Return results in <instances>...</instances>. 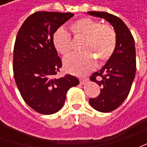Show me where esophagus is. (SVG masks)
<instances>
[{"instance_id":"obj_1","label":"esophagus","mask_w":147,"mask_h":147,"mask_svg":"<svg viewBox=\"0 0 147 147\" xmlns=\"http://www.w3.org/2000/svg\"><path fill=\"white\" fill-rule=\"evenodd\" d=\"M87 83H88V80H87V79H81V80H80V83H81L82 85L86 84Z\"/></svg>"}]
</instances>
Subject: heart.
Segmentation results:
<instances>
[{
  "instance_id": "obj_1",
  "label": "heart",
  "mask_w": 147,
  "mask_h": 147,
  "mask_svg": "<svg viewBox=\"0 0 147 147\" xmlns=\"http://www.w3.org/2000/svg\"><path fill=\"white\" fill-rule=\"evenodd\" d=\"M71 30L75 35L85 38L83 53H71L64 59V65L68 71L83 76L95 67L93 56L102 63L113 53L117 45V34L113 27L102 24L90 18H83L74 22ZM53 43L60 53L66 55L71 50V35L64 27H59L53 35Z\"/></svg>"
}]
</instances>
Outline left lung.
<instances>
[{
  "instance_id": "8db88e82",
  "label": "left lung",
  "mask_w": 147,
  "mask_h": 147,
  "mask_svg": "<svg viewBox=\"0 0 147 147\" xmlns=\"http://www.w3.org/2000/svg\"><path fill=\"white\" fill-rule=\"evenodd\" d=\"M87 14L105 19L117 34L113 53L106 64L90 77V80L102 86V89L97 98L90 99V104L97 111L109 113L124 102L136 76L135 40L126 24L119 17L104 11H87Z\"/></svg>"
}]
</instances>
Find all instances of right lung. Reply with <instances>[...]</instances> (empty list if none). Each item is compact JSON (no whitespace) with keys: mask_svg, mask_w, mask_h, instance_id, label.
Listing matches in <instances>:
<instances>
[{"mask_svg":"<svg viewBox=\"0 0 147 147\" xmlns=\"http://www.w3.org/2000/svg\"><path fill=\"white\" fill-rule=\"evenodd\" d=\"M73 13L37 11L24 21L16 39L13 71L25 102L39 113L49 115L64 106L67 90L79 85L76 76L54 78L62 66L53 35Z\"/></svg>","mask_w":147,"mask_h":147,"instance_id":"1","label":"right lung"}]
</instances>
